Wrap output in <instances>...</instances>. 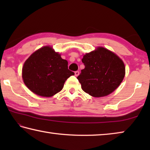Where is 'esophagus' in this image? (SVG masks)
<instances>
[{
	"instance_id": "1",
	"label": "esophagus",
	"mask_w": 150,
	"mask_h": 150,
	"mask_svg": "<svg viewBox=\"0 0 150 150\" xmlns=\"http://www.w3.org/2000/svg\"><path fill=\"white\" fill-rule=\"evenodd\" d=\"M79 75V72L78 71H77L75 72V75L76 76V77H77Z\"/></svg>"
}]
</instances>
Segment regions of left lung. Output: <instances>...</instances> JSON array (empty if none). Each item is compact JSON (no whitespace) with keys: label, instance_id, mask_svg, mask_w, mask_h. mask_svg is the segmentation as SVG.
Segmentation results:
<instances>
[{"label":"left lung","instance_id":"8db88e82","mask_svg":"<svg viewBox=\"0 0 150 150\" xmlns=\"http://www.w3.org/2000/svg\"><path fill=\"white\" fill-rule=\"evenodd\" d=\"M85 69L77 79L85 93L94 97L109 95L120 85L125 75L124 63L118 55L103 47L83 55Z\"/></svg>","mask_w":150,"mask_h":150}]
</instances>
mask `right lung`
I'll use <instances>...</instances> for the list:
<instances>
[{
  "label": "right lung",
  "mask_w": 150,
  "mask_h": 150,
  "mask_svg": "<svg viewBox=\"0 0 150 150\" xmlns=\"http://www.w3.org/2000/svg\"><path fill=\"white\" fill-rule=\"evenodd\" d=\"M67 60L50 46L35 51L22 67L24 84L36 95L50 97L59 92L65 81L75 73L68 69Z\"/></svg>",
  "instance_id": "1"
}]
</instances>
